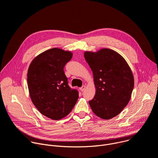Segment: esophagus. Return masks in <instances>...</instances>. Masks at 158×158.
Masks as SVG:
<instances>
[{"instance_id":"esophagus-1","label":"esophagus","mask_w":158,"mask_h":158,"mask_svg":"<svg viewBox=\"0 0 158 158\" xmlns=\"http://www.w3.org/2000/svg\"><path fill=\"white\" fill-rule=\"evenodd\" d=\"M85 89H86V86H85V85H83V86L81 87V88H80V90H81V92H83Z\"/></svg>"}]
</instances>
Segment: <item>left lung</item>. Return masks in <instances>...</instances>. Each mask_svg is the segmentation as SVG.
I'll list each match as a JSON object with an SVG mask.
<instances>
[{
  "mask_svg": "<svg viewBox=\"0 0 158 158\" xmlns=\"http://www.w3.org/2000/svg\"><path fill=\"white\" fill-rule=\"evenodd\" d=\"M84 57L93 72L96 89L90 106L98 117L110 119L118 115L131 99L134 85L131 69L120 54L108 48L85 51Z\"/></svg>",
  "mask_w": 158,
  "mask_h": 158,
  "instance_id": "8db88e82",
  "label": "left lung"
}]
</instances>
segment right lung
Returning <instances> with one entry per match:
<instances>
[{
    "instance_id": "add662e5",
    "label": "right lung",
    "mask_w": 158,
    "mask_h": 158,
    "mask_svg": "<svg viewBox=\"0 0 158 158\" xmlns=\"http://www.w3.org/2000/svg\"><path fill=\"white\" fill-rule=\"evenodd\" d=\"M73 53L54 48L38 55L27 71V85L32 102L44 116L60 120L72 111L78 92L68 85L63 68Z\"/></svg>"
}]
</instances>
